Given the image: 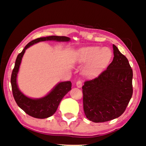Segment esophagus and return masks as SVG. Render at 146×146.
<instances>
[{"mask_svg":"<svg viewBox=\"0 0 146 146\" xmlns=\"http://www.w3.org/2000/svg\"><path fill=\"white\" fill-rule=\"evenodd\" d=\"M76 86L78 88H81L82 86V82L81 80H78L76 82Z\"/></svg>","mask_w":146,"mask_h":146,"instance_id":"obj_1","label":"esophagus"}]
</instances>
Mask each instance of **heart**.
Listing matches in <instances>:
<instances>
[{
  "instance_id": "obj_1",
  "label": "heart",
  "mask_w": 146,
  "mask_h": 146,
  "mask_svg": "<svg viewBox=\"0 0 146 146\" xmlns=\"http://www.w3.org/2000/svg\"><path fill=\"white\" fill-rule=\"evenodd\" d=\"M112 56V52L108 47H88L83 48L77 54L81 62H89L84 68L86 74L93 75L108 64Z\"/></svg>"
}]
</instances>
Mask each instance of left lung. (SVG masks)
<instances>
[{
	"label": "left lung",
	"mask_w": 146,
	"mask_h": 146,
	"mask_svg": "<svg viewBox=\"0 0 146 146\" xmlns=\"http://www.w3.org/2000/svg\"><path fill=\"white\" fill-rule=\"evenodd\" d=\"M113 58L97 77L82 86L86 116L94 122H104L124 112L133 94V71L128 60L113 44Z\"/></svg>",
	"instance_id": "8db88e82"
}]
</instances>
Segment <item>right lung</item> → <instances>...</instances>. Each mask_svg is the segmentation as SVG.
Listing matches in <instances>:
<instances>
[{"instance_id":"1","label":"right lung","mask_w":146,"mask_h":146,"mask_svg":"<svg viewBox=\"0 0 146 146\" xmlns=\"http://www.w3.org/2000/svg\"><path fill=\"white\" fill-rule=\"evenodd\" d=\"M70 38L66 36H50L46 37L38 38L33 40L26 45L23 51L17 56L15 67L11 74V86L13 97L17 105L25 111V113L36 118L44 119L52 115L56 112L59 104L63 97L71 90L72 83L70 81L62 82L59 83L45 97L40 99H32L23 94L18 88L17 84V76L19 72L22 58L25 52L26 49L34 44L40 41L56 40V41H69Z\"/></svg>"}]
</instances>
